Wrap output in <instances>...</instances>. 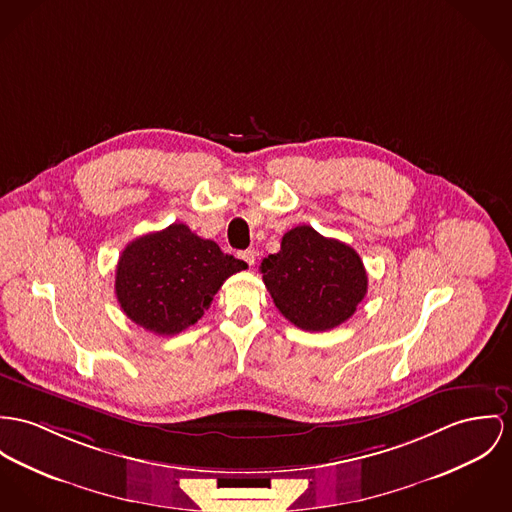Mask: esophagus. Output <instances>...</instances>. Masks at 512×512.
<instances>
[{
    "mask_svg": "<svg viewBox=\"0 0 512 512\" xmlns=\"http://www.w3.org/2000/svg\"><path fill=\"white\" fill-rule=\"evenodd\" d=\"M239 257H241L249 267H253V265H255V257H257V253H255L253 249H245V251H241V253H239Z\"/></svg>",
    "mask_w": 512,
    "mask_h": 512,
    "instance_id": "34e87169",
    "label": "esophagus"
}]
</instances>
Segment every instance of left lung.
Segmentation results:
<instances>
[{
	"instance_id": "left-lung-1",
	"label": "left lung",
	"mask_w": 512,
	"mask_h": 512,
	"mask_svg": "<svg viewBox=\"0 0 512 512\" xmlns=\"http://www.w3.org/2000/svg\"><path fill=\"white\" fill-rule=\"evenodd\" d=\"M263 282L278 312L306 331H327L356 312L368 290L366 269L351 245L296 226L280 251L261 263Z\"/></svg>"
}]
</instances>
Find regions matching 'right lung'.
<instances>
[{"label":"right lung","mask_w":512,"mask_h":512,"mask_svg":"<svg viewBox=\"0 0 512 512\" xmlns=\"http://www.w3.org/2000/svg\"><path fill=\"white\" fill-rule=\"evenodd\" d=\"M247 263L222 253L185 224L130 241L118 259L115 292L122 312L156 335H177L210 308L228 276Z\"/></svg>","instance_id":"add662e5"}]
</instances>
